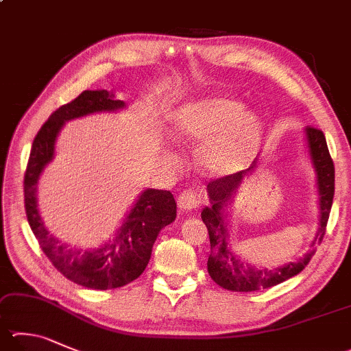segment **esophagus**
Listing matches in <instances>:
<instances>
[{"mask_svg": "<svg viewBox=\"0 0 351 351\" xmlns=\"http://www.w3.org/2000/svg\"><path fill=\"white\" fill-rule=\"evenodd\" d=\"M201 196L197 195L195 190H184L182 193L178 196V207L184 212H192V210L199 208Z\"/></svg>", "mask_w": 351, "mask_h": 351, "instance_id": "obj_1", "label": "esophagus"}]
</instances>
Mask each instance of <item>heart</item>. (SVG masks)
I'll use <instances>...</instances> for the list:
<instances>
[{"mask_svg": "<svg viewBox=\"0 0 351 351\" xmlns=\"http://www.w3.org/2000/svg\"><path fill=\"white\" fill-rule=\"evenodd\" d=\"M176 132L190 143L202 144L201 159L212 175L227 176L245 169L256 156L264 124L242 101L213 95L182 106L175 118Z\"/></svg>", "mask_w": 351, "mask_h": 351, "instance_id": "heart-1", "label": "heart"}]
</instances>
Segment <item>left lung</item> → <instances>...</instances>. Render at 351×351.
Here are the masks:
<instances>
[{
  "label": "left lung",
  "mask_w": 351,
  "mask_h": 351,
  "mask_svg": "<svg viewBox=\"0 0 351 351\" xmlns=\"http://www.w3.org/2000/svg\"><path fill=\"white\" fill-rule=\"evenodd\" d=\"M305 138H307L311 164H313L316 171L321 218L319 228H317L316 237L313 242H311L313 250L304 254V258L296 261V263L284 264L271 270L259 269V267L241 261L232 252V247L228 244V222L226 219V207L232 204L242 181L256 167L258 159L253 161V164L247 170L222 176L208 182L207 193L210 197V206L204 208L201 213V218L207 227L210 238V256L207 261V270L210 278L222 289L232 291H256L270 289V287H275L287 281V279L296 276L310 263L311 256L316 252L315 245L317 242H321L324 234H326L327 221L335 195V164L330 156L326 136H324L322 130L308 125L305 129Z\"/></svg>",
  "instance_id": "left-lung-1"
}]
</instances>
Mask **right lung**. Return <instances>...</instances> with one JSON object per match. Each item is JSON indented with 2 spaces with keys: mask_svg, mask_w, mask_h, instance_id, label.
I'll use <instances>...</instances> for the list:
<instances>
[{
  "mask_svg": "<svg viewBox=\"0 0 351 351\" xmlns=\"http://www.w3.org/2000/svg\"><path fill=\"white\" fill-rule=\"evenodd\" d=\"M124 107V101L107 90H84L61 106L36 133L24 175L25 215L41 250L61 275L93 290L118 289L141 276L159 232L176 218L173 195L169 190H144L113 239L103 247L84 252L62 244L49 233L38 210V180L53 159L56 136L66 121L98 112H117Z\"/></svg>",
  "mask_w": 351,
  "mask_h": 351,
  "instance_id": "right-lung-1",
  "label": "right lung"
}]
</instances>
